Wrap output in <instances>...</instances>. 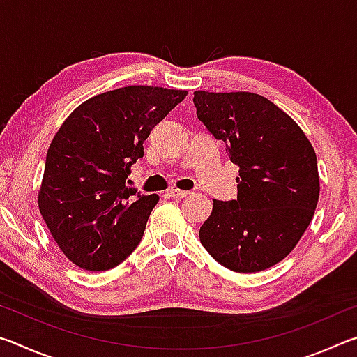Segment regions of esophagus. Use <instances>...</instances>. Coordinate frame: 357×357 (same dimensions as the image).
<instances>
[{
  "label": "esophagus",
  "instance_id": "34e87169",
  "mask_svg": "<svg viewBox=\"0 0 357 357\" xmlns=\"http://www.w3.org/2000/svg\"><path fill=\"white\" fill-rule=\"evenodd\" d=\"M167 193H168V195H170V197H174V198H184V197L189 195L190 192L181 190V189H168Z\"/></svg>",
  "mask_w": 357,
  "mask_h": 357
}]
</instances>
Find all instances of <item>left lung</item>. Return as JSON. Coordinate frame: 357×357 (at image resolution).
Wrapping results in <instances>:
<instances>
[{"label":"left lung","instance_id":"1","mask_svg":"<svg viewBox=\"0 0 357 357\" xmlns=\"http://www.w3.org/2000/svg\"><path fill=\"white\" fill-rule=\"evenodd\" d=\"M193 105L239 167L238 200H214L198 233L203 247L234 273H259L280 263L315 214V149L285 112L259 94L195 91Z\"/></svg>","mask_w":357,"mask_h":357}]
</instances>
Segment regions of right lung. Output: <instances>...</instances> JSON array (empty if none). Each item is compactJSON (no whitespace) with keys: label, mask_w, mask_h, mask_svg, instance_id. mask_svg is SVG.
<instances>
[{"label":"right lung","mask_w":357,"mask_h":357,"mask_svg":"<svg viewBox=\"0 0 357 357\" xmlns=\"http://www.w3.org/2000/svg\"><path fill=\"white\" fill-rule=\"evenodd\" d=\"M185 96L159 86L113 89L78 105L53 137L39 211L78 268L112 269L142 241L159 195H143L126 181L151 130Z\"/></svg>","instance_id":"right-lung-1"}]
</instances>
